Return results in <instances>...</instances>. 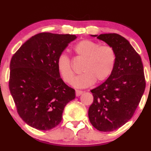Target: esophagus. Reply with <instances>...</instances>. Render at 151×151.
<instances>
[{"label": "esophagus", "instance_id": "obj_1", "mask_svg": "<svg viewBox=\"0 0 151 151\" xmlns=\"http://www.w3.org/2000/svg\"><path fill=\"white\" fill-rule=\"evenodd\" d=\"M83 91H81V90H76V96H79L81 94H82Z\"/></svg>", "mask_w": 151, "mask_h": 151}]
</instances>
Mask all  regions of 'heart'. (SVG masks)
<instances>
[{"label":"heart","mask_w":151,"mask_h":151,"mask_svg":"<svg viewBox=\"0 0 151 151\" xmlns=\"http://www.w3.org/2000/svg\"><path fill=\"white\" fill-rule=\"evenodd\" d=\"M78 58L84 60L81 68L83 74L77 76L72 84L77 88H86L106 80L113 73L116 62V53L113 47L101 45L91 40H83L74 46ZM57 69L62 79L70 83L74 77L70 59L65 53H61L56 62Z\"/></svg>","instance_id":"obj_1"}]
</instances>
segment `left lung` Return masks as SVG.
<instances>
[{"label":"left lung","mask_w":151,"mask_h":151,"mask_svg":"<svg viewBox=\"0 0 151 151\" xmlns=\"http://www.w3.org/2000/svg\"><path fill=\"white\" fill-rule=\"evenodd\" d=\"M113 47L116 62L113 73L103 84L91 89L93 101L88 115L95 129L115 131L132 118L145 88L140 55L126 38L116 33L91 35Z\"/></svg>","instance_id":"8db88e82"}]
</instances>
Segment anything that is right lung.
Here are the masks:
<instances>
[{
    "mask_svg": "<svg viewBox=\"0 0 151 151\" xmlns=\"http://www.w3.org/2000/svg\"><path fill=\"white\" fill-rule=\"evenodd\" d=\"M74 35L42 32L27 40L10 64L9 89L20 118L27 125L48 131L61 122L75 90L64 82L57 59L74 40Z\"/></svg>",
    "mask_w": 151,
    "mask_h": 151,
    "instance_id": "right-lung-1",
    "label": "right lung"
}]
</instances>
